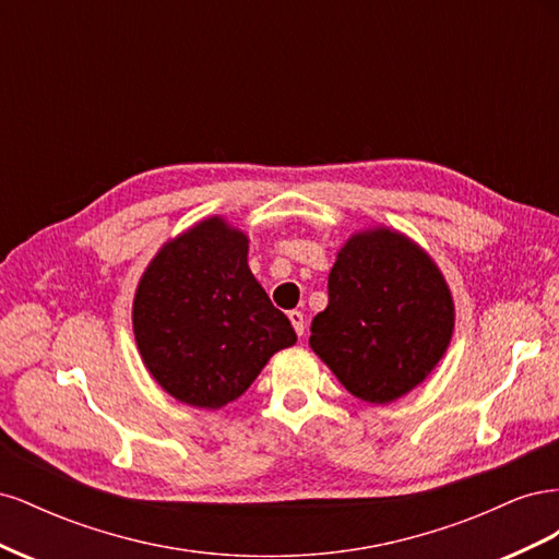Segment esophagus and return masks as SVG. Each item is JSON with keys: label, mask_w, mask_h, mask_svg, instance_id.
Returning <instances> with one entry per match:
<instances>
[{"label": "esophagus", "mask_w": 559, "mask_h": 559, "mask_svg": "<svg viewBox=\"0 0 559 559\" xmlns=\"http://www.w3.org/2000/svg\"><path fill=\"white\" fill-rule=\"evenodd\" d=\"M289 321L294 324V329H296V333H298V335L306 333V317H302V312L292 310V312H289Z\"/></svg>", "instance_id": "obj_1"}]
</instances>
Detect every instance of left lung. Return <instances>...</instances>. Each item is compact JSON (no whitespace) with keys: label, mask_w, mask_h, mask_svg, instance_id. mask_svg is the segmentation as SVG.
I'll return each instance as SVG.
<instances>
[{"label":"left lung","mask_w":559,"mask_h":559,"mask_svg":"<svg viewBox=\"0 0 559 559\" xmlns=\"http://www.w3.org/2000/svg\"><path fill=\"white\" fill-rule=\"evenodd\" d=\"M310 347L352 396L384 405L429 378L454 331L441 270L408 235L376 226L341 247Z\"/></svg>","instance_id":"left-lung-1"}]
</instances>
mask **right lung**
<instances>
[{
    "label": "right lung",
    "instance_id": "obj_1",
    "mask_svg": "<svg viewBox=\"0 0 559 559\" xmlns=\"http://www.w3.org/2000/svg\"><path fill=\"white\" fill-rule=\"evenodd\" d=\"M249 238L224 216L167 240L140 277L132 331L167 394L218 411L240 399L275 352L296 343L292 321L251 275Z\"/></svg>",
    "mask_w": 559,
    "mask_h": 559
}]
</instances>
